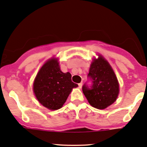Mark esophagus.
I'll list each match as a JSON object with an SVG mask.
<instances>
[{"mask_svg": "<svg viewBox=\"0 0 147 147\" xmlns=\"http://www.w3.org/2000/svg\"><path fill=\"white\" fill-rule=\"evenodd\" d=\"M78 86H79V87H80V88H81L82 86V82H81V83H79L78 84Z\"/></svg>", "mask_w": 147, "mask_h": 147, "instance_id": "esophagus-1", "label": "esophagus"}]
</instances>
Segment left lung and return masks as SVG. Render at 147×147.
<instances>
[{"label": "left lung", "instance_id": "8db88e82", "mask_svg": "<svg viewBox=\"0 0 147 147\" xmlns=\"http://www.w3.org/2000/svg\"><path fill=\"white\" fill-rule=\"evenodd\" d=\"M88 78L91 85L85 83L82 91L92 107L105 109L115 102L119 92L118 80L109 63L102 56H100L92 62Z\"/></svg>", "mask_w": 147, "mask_h": 147}]
</instances>
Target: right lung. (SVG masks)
I'll list each match as a JSON object with an SVG mask.
<instances>
[{
  "instance_id": "1",
  "label": "right lung",
  "mask_w": 147,
  "mask_h": 147,
  "mask_svg": "<svg viewBox=\"0 0 147 147\" xmlns=\"http://www.w3.org/2000/svg\"><path fill=\"white\" fill-rule=\"evenodd\" d=\"M70 72L61 70L57 59L47 61L40 68L33 83L38 100L45 107L56 110L65 102L73 88L78 85L72 82Z\"/></svg>"
}]
</instances>
